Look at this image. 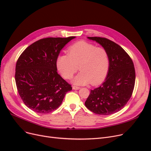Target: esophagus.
Listing matches in <instances>:
<instances>
[{
    "label": "esophagus",
    "instance_id": "esophagus-1",
    "mask_svg": "<svg viewBox=\"0 0 151 151\" xmlns=\"http://www.w3.org/2000/svg\"><path fill=\"white\" fill-rule=\"evenodd\" d=\"M80 89V87L75 86H73V89H74V90H78V89Z\"/></svg>",
    "mask_w": 151,
    "mask_h": 151
}]
</instances>
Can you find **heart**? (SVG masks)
<instances>
[{
	"instance_id": "1",
	"label": "heart",
	"mask_w": 151,
	"mask_h": 151,
	"mask_svg": "<svg viewBox=\"0 0 151 151\" xmlns=\"http://www.w3.org/2000/svg\"><path fill=\"white\" fill-rule=\"evenodd\" d=\"M67 52L68 55H58L56 61L58 71L65 79L73 77L78 67L81 71L73 80L75 84L97 85L106 78L110 58L104 48L81 41L71 45Z\"/></svg>"
}]
</instances>
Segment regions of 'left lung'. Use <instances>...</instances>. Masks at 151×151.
Here are the masks:
<instances>
[{
  "instance_id": "left-lung-1",
  "label": "left lung",
  "mask_w": 151,
  "mask_h": 151,
  "mask_svg": "<svg viewBox=\"0 0 151 151\" xmlns=\"http://www.w3.org/2000/svg\"><path fill=\"white\" fill-rule=\"evenodd\" d=\"M101 45L109 55L110 65L104 82L91 90L86 107L98 115H109L119 112L132 95L135 83V70L132 58L115 42L101 37H88Z\"/></svg>"
}]
</instances>
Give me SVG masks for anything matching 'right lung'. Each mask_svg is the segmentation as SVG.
<instances>
[{
	"label": "right lung",
	"instance_id": "add662e5",
	"mask_svg": "<svg viewBox=\"0 0 151 151\" xmlns=\"http://www.w3.org/2000/svg\"><path fill=\"white\" fill-rule=\"evenodd\" d=\"M76 37L41 39L26 49L17 62L15 82L24 104L39 114L56 110L72 88L58 74L57 58Z\"/></svg>",
	"mask_w": 151,
	"mask_h": 151
}]
</instances>
